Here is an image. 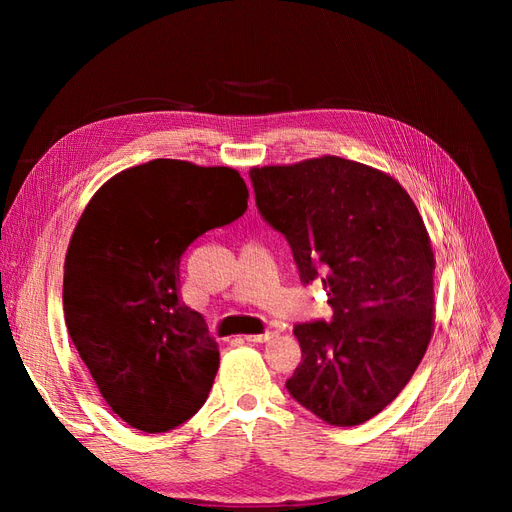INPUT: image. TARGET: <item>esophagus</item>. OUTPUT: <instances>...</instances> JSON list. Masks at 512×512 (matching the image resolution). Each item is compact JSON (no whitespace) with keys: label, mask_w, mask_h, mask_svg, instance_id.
Returning <instances> with one entry per match:
<instances>
[{"label":"esophagus","mask_w":512,"mask_h":512,"mask_svg":"<svg viewBox=\"0 0 512 512\" xmlns=\"http://www.w3.org/2000/svg\"><path fill=\"white\" fill-rule=\"evenodd\" d=\"M273 331H265V333H258V335H245V342H254V344H265L273 337Z\"/></svg>","instance_id":"1"}]
</instances>
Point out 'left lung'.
<instances>
[{"label":"left lung","instance_id":"left-lung-1","mask_svg":"<svg viewBox=\"0 0 512 512\" xmlns=\"http://www.w3.org/2000/svg\"><path fill=\"white\" fill-rule=\"evenodd\" d=\"M250 179L301 282L320 280L333 309L329 322L294 327L303 361L286 389L329 425H361L401 393L433 333L423 218L393 177L337 156L252 168Z\"/></svg>","mask_w":512,"mask_h":512}]
</instances>
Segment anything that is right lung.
Returning <instances> with one entry per match:
<instances>
[{
    "label": "right lung",
    "mask_w": 512,
    "mask_h": 512,
    "mask_svg": "<svg viewBox=\"0 0 512 512\" xmlns=\"http://www.w3.org/2000/svg\"><path fill=\"white\" fill-rule=\"evenodd\" d=\"M245 209L237 170L151 160L108 179L76 224L66 327L106 404L134 429L170 431L205 404L220 350L179 299V265L190 243Z\"/></svg>",
    "instance_id": "add662e5"
}]
</instances>
